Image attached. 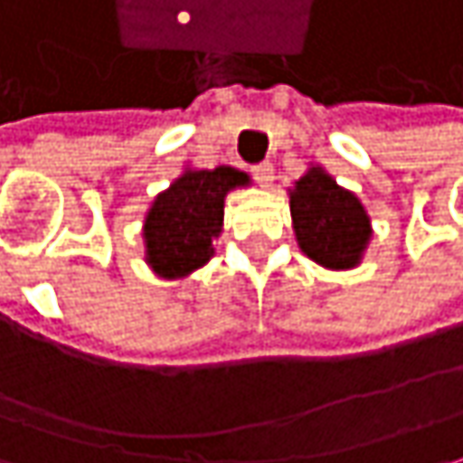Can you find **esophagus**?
<instances>
[{"label": "esophagus", "mask_w": 463, "mask_h": 463, "mask_svg": "<svg viewBox=\"0 0 463 463\" xmlns=\"http://www.w3.org/2000/svg\"><path fill=\"white\" fill-rule=\"evenodd\" d=\"M272 177H275V170H272V165H269V162H264V165H257V167H254V180H257L261 188H269Z\"/></svg>", "instance_id": "1"}]
</instances>
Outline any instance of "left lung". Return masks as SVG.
I'll return each mask as SVG.
<instances>
[{"label": "left lung", "mask_w": 463, "mask_h": 463, "mask_svg": "<svg viewBox=\"0 0 463 463\" xmlns=\"http://www.w3.org/2000/svg\"><path fill=\"white\" fill-rule=\"evenodd\" d=\"M296 243L325 269H354L362 264L372 241V220L359 196L335 183L322 165L288 188Z\"/></svg>", "instance_id": "1"}]
</instances>
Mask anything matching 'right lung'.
Instances as JSON below:
<instances>
[{
    "instance_id": "obj_1",
    "label": "right lung",
    "mask_w": 463,
    "mask_h": 463,
    "mask_svg": "<svg viewBox=\"0 0 463 463\" xmlns=\"http://www.w3.org/2000/svg\"><path fill=\"white\" fill-rule=\"evenodd\" d=\"M251 177L235 167L199 170L185 165L183 173L154 196L144 217V259L162 280H183L214 257L212 241L220 238L225 199L246 188Z\"/></svg>"
}]
</instances>
